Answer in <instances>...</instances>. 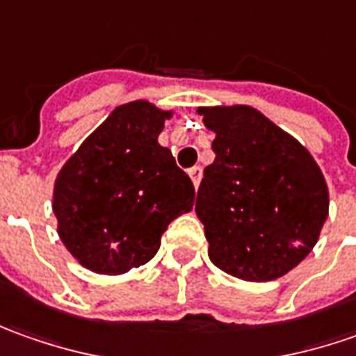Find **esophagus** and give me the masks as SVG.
I'll use <instances>...</instances> for the list:
<instances>
[{
  "label": "esophagus",
  "mask_w": 356,
  "mask_h": 356,
  "mask_svg": "<svg viewBox=\"0 0 356 356\" xmlns=\"http://www.w3.org/2000/svg\"><path fill=\"white\" fill-rule=\"evenodd\" d=\"M189 177H191V181H193V185H195V189H197V187H199V183H201V179H202V169H201V167H199V165L191 167Z\"/></svg>",
  "instance_id": "obj_1"
}]
</instances>
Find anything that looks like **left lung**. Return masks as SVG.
Here are the masks:
<instances>
[{
	"label": "left lung",
	"mask_w": 356,
	"mask_h": 356,
	"mask_svg": "<svg viewBox=\"0 0 356 356\" xmlns=\"http://www.w3.org/2000/svg\"><path fill=\"white\" fill-rule=\"evenodd\" d=\"M215 131L195 211L209 258L230 276L270 282L313 250L329 191L312 154L252 106L199 108Z\"/></svg>",
	"instance_id": "obj_1"
}]
</instances>
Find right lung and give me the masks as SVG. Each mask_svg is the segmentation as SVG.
<instances>
[{"instance_id":"add662e5","label":"right lung","mask_w":356,"mask_h":356,"mask_svg":"<svg viewBox=\"0 0 356 356\" xmlns=\"http://www.w3.org/2000/svg\"><path fill=\"white\" fill-rule=\"evenodd\" d=\"M173 112L145 100L118 106L58 171V236L84 268L118 276L149 262L195 187L157 136Z\"/></svg>"}]
</instances>
